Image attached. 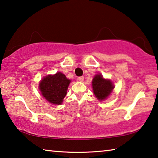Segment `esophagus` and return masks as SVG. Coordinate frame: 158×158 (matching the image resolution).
<instances>
[{"instance_id": "1", "label": "esophagus", "mask_w": 158, "mask_h": 158, "mask_svg": "<svg viewBox=\"0 0 158 158\" xmlns=\"http://www.w3.org/2000/svg\"><path fill=\"white\" fill-rule=\"evenodd\" d=\"M79 80V81H84V77H78V79H77Z\"/></svg>"}]
</instances>
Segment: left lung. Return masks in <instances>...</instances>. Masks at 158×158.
Wrapping results in <instances>:
<instances>
[{
	"mask_svg": "<svg viewBox=\"0 0 158 158\" xmlns=\"http://www.w3.org/2000/svg\"><path fill=\"white\" fill-rule=\"evenodd\" d=\"M93 93L98 100H106L114 89V85L111 80L103 78L101 74H98L92 81Z\"/></svg>",
	"mask_w": 158,
	"mask_h": 158,
	"instance_id": "left-lung-1",
	"label": "left lung"
}]
</instances>
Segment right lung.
Here are the masks:
<instances>
[{"label": "right lung", "mask_w": 158, "mask_h": 158, "mask_svg": "<svg viewBox=\"0 0 158 158\" xmlns=\"http://www.w3.org/2000/svg\"><path fill=\"white\" fill-rule=\"evenodd\" d=\"M70 80L61 73L45 76L39 84V89L43 97L53 105H61L67 94Z\"/></svg>", "instance_id": "add662e5"}]
</instances>
